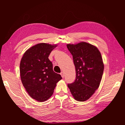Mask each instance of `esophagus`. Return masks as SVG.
I'll return each mask as SVG.
<instances>
[{"label":"esophagus","instance_id":"esophagus-1","mask_svg":"<svg viewBox=\"0 0 125 125\" xmlns=\"http://www.w3.org/2000/svg\"><path fill=\"white\" fill-rule=\"evenodd\" d=\"M60 74H61V75H62V77L63 78L64 77V73H63V72H62V73H60Z\"/></svg>","mask_w":125,"mask_h":125}]
</instances>
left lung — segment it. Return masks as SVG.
Listing matches in <instances>:
<instances>
[{
  "label": "left lung",
  "instance_id": "1",
  "mask_svg": "<svg viewBox=\"0 0 125 125\" xmlns=\"http://www.w3.org/2000/svg\"><path fill=\"white\" fill-rule=\"evenodd\" d=\"M73 55L76 73L75 81L68 84L75 100H88L99 87L104 71V63L97 48L82 42L77 44H67Z\"/></svg>",
  "mask_w": 125,
  "mask_h": 125
}]
</instances>
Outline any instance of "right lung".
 Masks as SVG:
<instances>
[{"instance_id":"add662e5","label":"right lung","mask_w":125,"mask_h":125,"mask_svg":"<svg viewBox=\"0 0 125 125\" xmlns=\"http://www.w3.org/2000/svg\"><path fill=\"white\" fill-rule=\"evenodd\" d=\"M56 45L37 44L24 54L20 65V77L26 92L39 102L47 100L62 77L52 69L48 56Z\"/></svg>"}]
</instances>
